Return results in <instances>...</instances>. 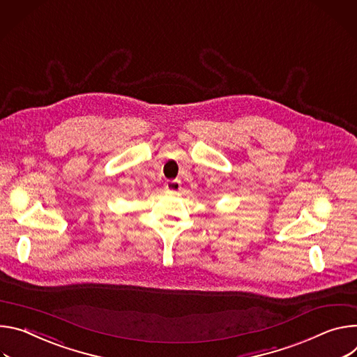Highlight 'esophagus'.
Returning <instances> with one entry per match:
<instances>
[{
    "label": "esophagus",
    "instance_id": "obj_1",
    "mask_svg": "<svg viewBox=\"0 0 357 357\" xmlns=\"http://www.w3.org/2000/svg\"><path fill=\"white\" fill-rule=\"evenodd\" d=\"M180 187H181V184H180L178 180H169V181L165 183V188H166L167 191H172V192L178 191Z\"/></svg>",
    "mask_w": 357,
    "mask_h": 357
}]
</instances>
